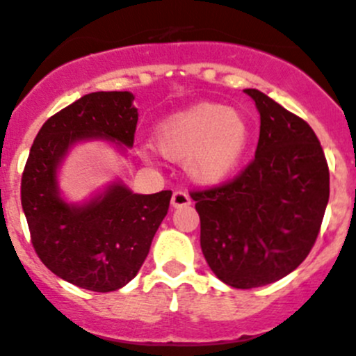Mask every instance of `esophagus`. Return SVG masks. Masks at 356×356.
Listing matches in <instances>:
<instances>
[{"mask_svg":"<svg viewBox=\"0 0 356 356\" xmlns=\"http://www.w3.org/2000/svg\"><path fill=\"white\" fill-rule=\"evenodd\" d=\"M191 204V197L186 191H175L172 194V207L174 208H182V207H188Z\"/></svg>","mask_w":356,"mask_h":356,"instance_id":"esophagus-1","label":"esophagus"}]
</instances>
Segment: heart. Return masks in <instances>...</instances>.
<instances>
[{
	"label": "heart",
	"mask_w": 356,
	"mask_h": 356,
	"mask_svg": "<svg viewBox=\"0 0 356 356\" xmlns=\"http://www.w3.org/2000/svg\"><path fill=\"white\" fill-rule=\"evenodd\" d=\"M250 129L238 111L220 104H197L175 112L156 126L153 145L168 160L181 162L191 181L218 186L242 162Z\"/></svg>",
	"instance_id": "heart-1"
}]
</instances>
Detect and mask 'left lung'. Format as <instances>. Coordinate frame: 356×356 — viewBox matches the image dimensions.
I'll use <instances>...</instances> for the list:
<instances>
[{"label": "left lung", "mask_w": 356, "mask_h": 356, "mask_svg": "<svg viewBox=\"0 0 356 356\" xmlns=\"http://www.w3.org/2000/svg\"><path fill=\"white\" fill-rule=\"evenodd\" d=\"M256 155L237 177L193 191L201 250L227 285L256 288L300 266L316 244L329 201V168L312 128L256 88Z\"/></svg>", "instance_id": "left-lung-1"}]
</instances>
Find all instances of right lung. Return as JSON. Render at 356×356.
Returning <instances> with one entry per match:
<instances>
[{
    "mask_svg": "<svg viewBox=\"0 0 356 356\" xmlns=\"http://www.w3.org/2000/svg\"><path fill=\"white\" fill-rule=\"evenodd\" d=\"M129 92H93L42 124L22 174V208L39 259L85 290L124 286L147 259L172 191L134 194L121 182L83 207L59 196L56 170L80 140L106 138L133 147L138 111Z\"/></svg>",
    "mask_w": 356,
    "mask_h": 356,
    "instance_id": "add662e5",
    "label": "right lung"
}]
</instances>
